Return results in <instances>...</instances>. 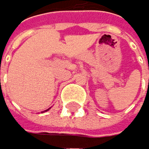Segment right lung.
I'll return each mask as SVG.
<instances>
[{"instance_id": "add662e5", "label": "right lung", "mask_w": 149, "mask_h": 149, "mask_svg": "<svg viewBox=\"0 0 149 149\" xmlns=\"http://www.w3.org/2000/svg\"><path fill=\"white\" fill-rule=\"evenodd\" d=\"M49 109H47V110H49ZM47 110H45V111H47Z\"/></svg>"}]
</instances>
